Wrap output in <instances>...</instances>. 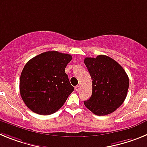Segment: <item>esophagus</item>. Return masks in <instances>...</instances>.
Returning a JSON list of instances; mask_svg holds the SVG:
<instances>
[{"mask_svg": "<svg viewBox=\"0 0 147 147\" xmlns=\"http://www.w3.org/2000/svg\"><path fill=\"white\" fill-rule=\"evenodd\" d=\"M75 90H76V91H80V85H76V87H75Z\"/></svg>", "mask_w": 147, "mask_h": 147, "instance_id": "1", "label": "esophagus"}]
</instances>
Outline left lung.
<instances>
[{
    "instance_id": "obj_1",
    "label": "left lung",
    "mask_w": 147,
    "mask_h": 147,
    "mask_svg": "<svg viewBox=\"0 0 147 147\" xmlns=\"http://www.w3.org/2000/svg\"><path fill=\"white\" fill-rule=\"evenodd\" d=\"M92 80V95L84 102L96 115L112 113L124 102L129 88V77L124 68L112 58L98 55L84 59Z\"/></svg>"
}]
</instances>
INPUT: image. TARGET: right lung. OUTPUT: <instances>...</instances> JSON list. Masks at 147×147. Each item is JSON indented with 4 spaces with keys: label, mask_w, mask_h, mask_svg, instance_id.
Wrapping results in <instances>:
<instances>
[{
    "label": "right lung",
    "mask_w": 147,
    "mask_h": 147,
    "mask_svg": "<svg viewBox=\"0 0 147 147\" xmlns=\"http://www.w3.org/2000/svg\"><path fill=\"white\" fill-rule=\"evenodd\" d=\"M72 59L70 54L46 51L30 59L22 71L20 93L30 110L50 115L62 107L74 91L65 68Z\"/></svg>",
    "instance_id": "right-lung-1"
}]
</instances>
